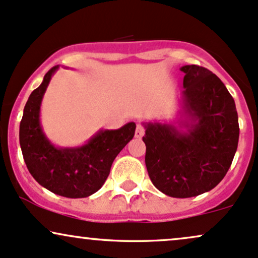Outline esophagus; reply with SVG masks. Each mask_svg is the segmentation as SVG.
<instances>
[{
	"instance_id": "34e87169",
	"label": "esophagus",
	"mask_w": 258,
	"mask_h": 258,
	"mask_svg": "<svg viewBox=\"0 0 258 258\" xmlns=\"http://www.w3.org/2000/svg\"><path fill=\"white\" fill-rule=\"evenodd\" d=\"M144 135H145V126L142 125V124H138L135 130V138L141 139Z\"/></svg>"
}]
</instances>
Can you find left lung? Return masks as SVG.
<instances>
[{
	"label": "left lung",
	"mask_w": 258,
	"mask_h": 258,
	"mask_svg": "<svg viewBox=\"0 0 258 258\" xmlns=\"http://www.w3.org/2000/svg\"><path fill=\"white\" fill-rule=\"evenodd\" d=\"M184 74L183 117L174 124L145 123V163L152 183L174 198L209 192L226 176L239 140L234 99L222 81L198 65L181 68Z\"/></svg>",
	"instance_id": "obj_1"
}]
</instances>
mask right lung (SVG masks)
<instances>
[{"mask_svg":"<svg viewBox=\"0 0 258 258\" xmlns=\"http://www.w3.org/2000/svg\"><path fill=\"white\" fill-rule=\"evenodd\" d=\"M57 69L54 66L45 74L24 107L19 130L21 152L30 174L44 188L66 198H86L105 183L114 158L134 138L136 124L130 122L117 130H100L81 147L54 146L42 130L39 110Z\"/></svg>","mask_w":258,"mask_h":258,"instance_id":"obj_1","label":"right lung"}]
</instances>
